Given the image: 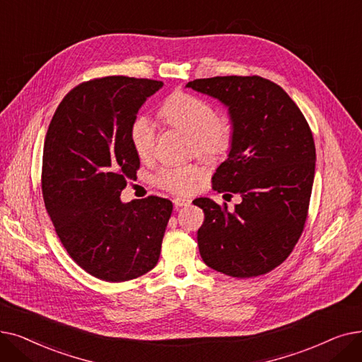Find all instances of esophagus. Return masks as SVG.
I'll list each match as a JSON object with an SVG mask.
<instances>
[{"instance_id": "esophagus-1", "label": "esophagus", "mask_w": 362, "mask_h": 362, "mask_svg": "<svg viewBox=\"0 0 362 362\" xmlns=\"http://www.w3.org/2000/svg\"><path fill=\"white\" fill-rule=\"evenodd\" d=\"M192 200L190 199H185V197H175L174 199V204L177 206V208H181V206H187L190 204Z\"/></svg>"}]
</instances>
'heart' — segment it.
Listing matches in <instances>:
<instances>
[{"mask_svg":"<svg viewBox=\"0 0 362 362\" xmlns=\"http://www.w3.org/2000/svg\"><path fill=\"white\" fill-rule=\"evenodd\" d=\"M159 116L170 128L192 136L196 153L206 159H219L230 153L235 128L228 116H216L208 100L190 93L177 91L169 95L159 110ZM129 140L141 160H148L156 147L158 131L146 115L135 116L129 127ZM202 180V168L197 163L172 165L158 170L154 184L174 194H190Z\"/></svg>","mask_w":362,"mask_h":362,"instance_id":"b5f03b06","label":"heart"}]
</instances>
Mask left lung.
I'll return each instance as SVG.
<instances>
[{
  "label": "left lung",
  "mask_w": 362,
  "mask_h": 362,
  "mask_svg": "<svg viewBox=\"0 0 362 362\" xmlns=\"http://www.w3.org/2000/svg\"><path fill=\"white\" fill-rule=\"evenodd\" d=\"M228 106L235 140L212 188L242 202L228 211L200 197L202 259L230 277L250 279L281 265L305 228L315 174L313 131L296 103L261 76H215L187 83Z\"/></svg>",
  "instance_id": "1"
}]
</instances>
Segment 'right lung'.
<instances>
[{
  "instance_id": "1",
  "label": "right lung",
  "mask_w": 362,
  "mask_h": 362,
  "mask_svg": "<svg viewBox=\"0 0 362 362\" xmlns=\"http://www.w3.org/2000/svg\"><path fill=\"white\" fill-rule=\"evenodd\" d=\"M162 85L128 76L85 81L64 95L45 135V209L69 256L100 280L129 281L159 261L172 202L122 203L120 193L140 168L131 122Z\"/></svg>"
}]
</instances>
